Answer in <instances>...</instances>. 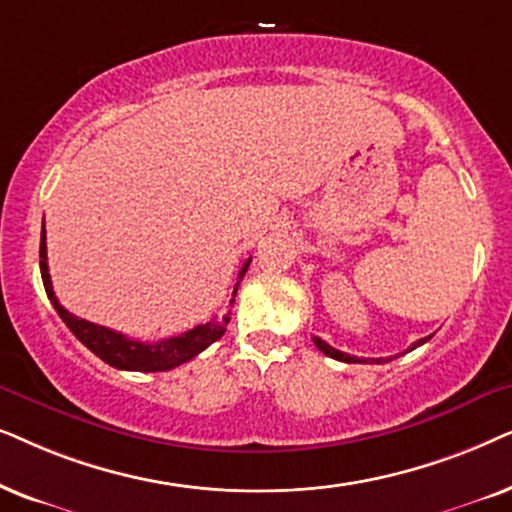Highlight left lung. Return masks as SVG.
<instances>
[{
	"mask_svg": "<svg viewBox=\"0 0 512 512\" xmlns=\"http://www.w3.org/2000/svg\"><path fill=\"white\" fill-rule=\"evenodd\" d=\"M428 339H431V337H424V339H419V342H414V344H412L410 349H407V351H414V349H417V346L426 344ZM313 344H316L318 349L325 353V356H330V358H335V360H342V363H367V360H370V358H356V356H349V353H344V351H337V349H332V346L327 344V342H323V339H320V337H313ZM372 360H374V363H381V358H372Z\"/></svg>",
	"mask_w": 512,
	"mask_h": 512,
	"instance_id": "left-lung-1",
	"label": "left lung"
}]
</instances>
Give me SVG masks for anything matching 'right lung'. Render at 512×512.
<instances>
[{"instance_id": "obj_1", "label": "right lung", "mask_w": 512, "mask_h": 512, "mask_svg": "<svg viewBox=\"0 0 512 512\" xmlns=\"http://www.w3.org/2000/svg\"><path fill=\"white\" fill-rule=\"evenodd\" d=\"M250 267V260L243 264L238 271V281L231 295L229 306H234V297L238 290V283L243 281L245 271ZM39 269H42V281L49 295L53 309L58 311V316L63 318V323L70 327V332L79 339L86 349H91L100 360H105L107 365L117 367V370H133V372H168L173 367L187 363L194 356H199L203 349H208L210 344L217 342L227 330L231 311L224 313L222 318H213L208 323L196 325L194 330L182 332L177 337L159 339V342H138V339H128L121 332L109 330V327L95 325L91 320L77 318L74 313L65 309L58 302L56 292H53L49 264H46V231L42 227V243H39Z\"/></svg>"}]
</instances>
